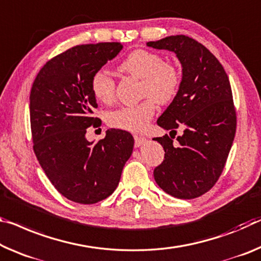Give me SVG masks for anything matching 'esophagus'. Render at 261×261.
Masks as SVG:
<instances>
[{"mask_svg": "<svg viewBox=\"0 0 261 261\" xmlns=\"http://www.w3.org/2000/svg\"><path fill=\"white\" fill-rule=\"evenodd\" d=\"M146 143V138L142 137V136H135V146L139 147Z\"/></svg>", "mask_w": 261, "mask_h": 261, "instance_id": "obj_1", "label": "esophagus"}]
</instances>
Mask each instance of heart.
Instances as JSON below:
<instances>
[{"mask_svg":"<svg viewBox=\"0 0 261 261\" xmlns=\"http://www.w3.org/2000/svg\"><path fill=\"white\" fill-rule=\"evenodd\" d=\"M118 71L142 79V93L150 97L137 105L110 111L107 115V122L117 129L142 131L154 114L155 102L165 105L174 100L180 88V72L176 66L164 63L159 55L146 49H135L129 53L118 65ZM90 89L97 101L109 103L115 96V81L108 73L100 69L93 74Z\"/></svg>","mask_w":261,"mask_h":261,"instance_id":"1","label":"heart"}]
</instances>
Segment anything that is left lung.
I'll return each instance as SVG.
<instances>
[{
	"label": "left lung",
	"mask_w": 261,
	"mask_h": 261,
	"mask_svg": "<svg viewBox=\"0 0 261 261\" xmlns=\"http://www.w3.org/2000/svg\"><path fill=\"white\" fill-rule=\"evenodd\" d=\"M146 45L173 52L182 68L179 92L156 124L175 134L184 126V134L175 143L167 135L153 138L165 150L153 175L169 195L195 198L216 184L233 143L236 113L229 77L216 57L189 37L169 36Z\"/></svg>",
	"instance_id": "8db88e82"
}]
</instances>
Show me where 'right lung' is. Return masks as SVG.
Wrapping results in <instances>:
<instances>
[{
	"mask_svg": "<svg viewBox=\"0 0 261 261\" xmlns=\"http://www.w3.org/2000/svg\"><path fill=\"white\" fill-rule=\"evenodd\" d=\"M122 48L121 43L74 46L47 61L32 85L36 156L58 192L76 203L93 204L110 196L134 150V137L123 130H107L96 143L86 138L87 129L101 122L90 116L97 107L90 80Z\"/></svg>",
	"mask_w": 261,
	"mask_h": 261,
	"instance_id": "obj_1",
	"label": "right lung"
}]
</instances>
